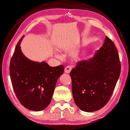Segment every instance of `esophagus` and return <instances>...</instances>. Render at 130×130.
<instances>
[{
  "mask_svg": "<svg viewBox=\"0 0 130 130\" xmlns=\"http://www.w3.org/2000/svg\"><path fill=\"white\" fill-rule=\"evenodd\" d=\"M72 70V67L70 66H67L65 68V72L66 73H69Z\"/></svg>",
  "mask_w": 130,
  "mask_h": 130,
  "instance_id": "obj_1",
  "label": "esophagus"
}]
</instances>
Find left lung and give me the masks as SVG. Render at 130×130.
<instances>
[{
  "mask_svg": "<svg viewBox=\"0 0 130 130\" xmlns=\"http://www.w3.org/2000/svg\"><path fill=\"white\" fill-rule=\"evenodd\" d=\"M119 57L111 39L105 37L103 46L89 60L80 61L70 73L72 93L77 107L91 112L106 105L119 78Z\"/></svg>",
  "mask_w": 130,
  "mask_h": 130,
  "instance_id": "obj_1",
  "label": "left lung"
}]
</instances>
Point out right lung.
<instances>
[{
  "mask_svg": "<svg viewBox=\"0 0 130 130\" xmlns=\"http://www.w3.org/2000/svg\"><path fill=\"white\" fill-rule=\"evenodd\" d=\"M19 41L11 59L10 74L18 99L26 108L34 111L45 109L50 104L57 81L63 74L62 65L51 67L45 62L29 60L21 51Z\"/></svg>",
  "mask_w": 130,
  "mask_h": 130,
  "instance_id": "add662e5",
  "label": "right lung"
}]
</instances>
